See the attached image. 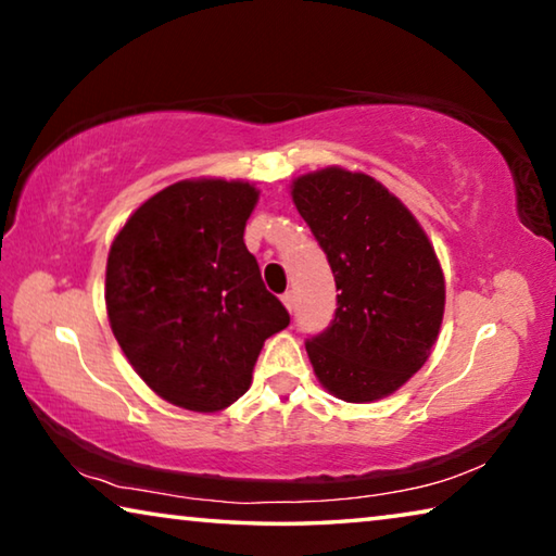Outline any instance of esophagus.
I'll list each match as a JSON object with an SVG mask.
<instances>
[{
	"instance_id": "34e87169",
	"label": "esophagus",
	"mask_w": 556,
	"mask_h": 556,
	"mask_svg": "<svg viewBox=\"0 0 556 556\" xmlns=\"http://www.w3.org/2000/svg\"><path fill=\"white\" fill-rule=\"evenodd\" d=\"M281 301H285V306H287V312H289V314L294 312V306H296V296H294V291H285V294H281Z\"/></svg>"
}]
</instances>
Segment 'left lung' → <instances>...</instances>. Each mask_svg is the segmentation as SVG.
Here are the masks:
<instances>
[{
    "label": "left lung",
    "mask_w": 556,
    "mask_h": 556,
    "mask_svg": "<svg viewBox=\"0 0 556 556\" xmlns=\"http://www.w3.org/2000/svg\"><path fill=\"white\" fill-rule=\"evenodd\" d=\"M301 218L336 277V314L306 338L324 388L343 402H375L400 390L437 343L444 275L417 218L368 174L328 166L291 186Z\"/></svg>",
    "instance_id": "8db88e82"
}]
</instances>
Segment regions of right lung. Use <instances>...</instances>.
Segmentation results:
<instances>
[{
	"label": "right lung",
	"mask_w": 556,
	"mask_h": 556,
	"mask_svg": "<svg viewBox=\"0 0 556 556\" xmlns=\"http://www.w3.org/2000/svg\"><path fill=\"white\" fill-rule=\"evenodd\" d=\"M257 199L248 181H178L139 205L110 248L112 333L139 378L176 407H230L267 338L289 326L242 240Z\"/></svg>",
	"instance_id": "obj_1"
}]
</instances>
